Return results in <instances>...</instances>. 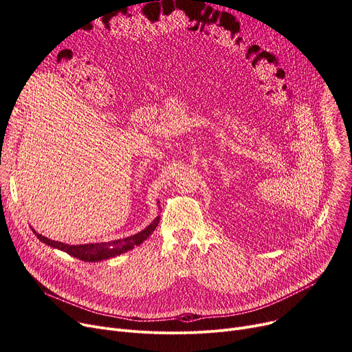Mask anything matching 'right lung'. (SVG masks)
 Masks as SVG:
<instances>
[{"label":"right lung","mask_w":352,"mask_h":352,"mask_svg":"<svg viewBox=\"0 0 352 352\" xmlns=\"http://www.w3.org/2000/svg\"><path fill=\"white\" fill-rule=\"evenodd\" d=\"M158 223H160V217H157L150 226L135 235L122 238V239H116V241H109V243H96V244H82V245H68L64 243L54 241V239H50L47 236H43L41 234L35 232L34 230H32V232L36 235V238H38L40 241H43L44 244H47L52 248L61 250L72 256L78 258V260H82L87 263H97V261L108 260V258H113L120 254H124L129 250H133L134 247L142 244L145 239L150 236L153 234V231L157 228Z\"/></svg>","instance_id":"right-lung-1"}]
</instances>
